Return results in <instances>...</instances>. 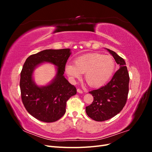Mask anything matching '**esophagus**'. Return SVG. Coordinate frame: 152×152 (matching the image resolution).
Segmentation results:
<instances>
[{
	"label": "esophagus",
	"mask_w": 152,
	"mask_h": 152,
	"mask_svg": "<svg viewBox=\"0 0 152 152\" xmlns=\"http://www.w3.org/2000/svg\"><path fill=\"white\" fill-rule=\"evenodd\" d=\"M77 92H78V93H80V94H82V93H83V91H82L80 89H77Z\"/></svg>",
	"instance_id": "1"
}]
</instances>
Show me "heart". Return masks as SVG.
Instances as JSON below:
<instances>
[{"mask_svg":"<svg viewBox=\"0 0 152 152\" xmlns=\"http://www.w3.org/2000/svg\"><path fill=\"white\" fill-rule=\"evenodd\" d=\"M74 64L67 63L65 70L72 80L79 79L82 73H85V80L93 87H101L111 79L115 70V62L112 57L98 53L84 55L75 59Z\"/></svg>","mask_w":152,"mask_h":152,"instance_id":"heart-1","label":"heart"}]
</instances>
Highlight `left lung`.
Listing matches in <instances>:
<instances>
[{"mask_svg":"<svg viewBox=\"0 0 152 152\" xmlns=\"http://www.w3.org/2000/svg\"><path fill=\"white\" fill-rule=\"evenodd\" d=\"M120 68L108 83L89 93L93 96L92 104L86 107L87 115L93 120L102 122L117 115L125 106L129 93V75L124 59L113 50L107 49Z\"/></svg>","mask_w":152,"mask_h":152,"instance_id":"left-lung-1","label":"left lung"}]
</instances>
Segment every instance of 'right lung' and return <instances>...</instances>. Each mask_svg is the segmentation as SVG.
Instances as JSON below:
<instances>
[{
  "label": "right lung",
  "mask_w": 152,
  "mask_h": 152,
  "mask_svg": "<svg viewBox=\"0 0 152 152\" xmlns=\"http://www.w3.org/2000/svg\"><path fill=\"white\" fill-rule=\"evenodd\" d=\"M71 54L70 49H45L26 59L21 72L20 86L22 102L31 115L44 122H53L66 112V102L77 89L64 77L65 66ZM44 62L57 66L56 77L47 86L40 87L33 80L34 68Z\"/></svg>",
  "instance_id": "1"
}]
</instances>
